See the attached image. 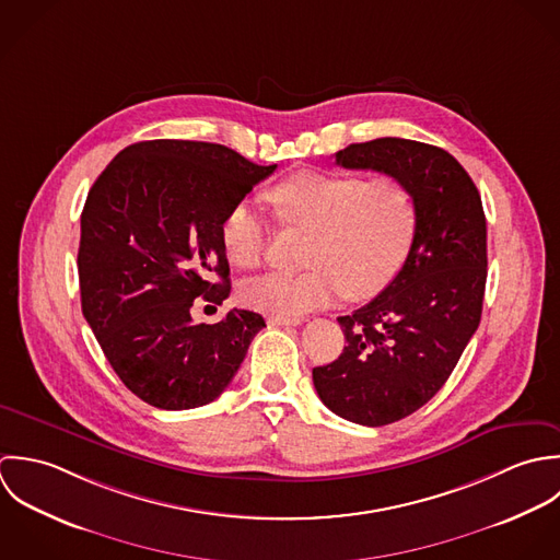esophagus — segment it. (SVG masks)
<instances>
[{
  "instance_id": "34e87169",
  "label": "esophagus",
  "mask_w": 560,
  "mask_h": 560,
  "mask_svg": "<svg viewBox=\"0 0 560 560\" xmlns=\"http://www.w3.org/2000/svg\"><path fill=\"white\" fill-rule=\"evenodd\" d=\"M301 323H303L301 318H283V316H270L268 318V325H272V327H296Z\"/></svg>"
}]
</instances>
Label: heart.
<instances>
[{
  "instance_id": "obj_1",
  "label": "heart",
  "mask_w": 560,
  "mask_h": 560,
  "mask_svg": "<svg viewBox=\"0 0 560 560\" xmlns=\"http://www.w3.org/2000/svg\"><path fill=\"white\" fill-rule=\"evenodd\" d=\"M277 219L310 231L294 275L268 272L242 288L244 305L283 318L327 307L341 294L361 301L378 294L402 268L411 248L418 203L411 186L392 173L363 179L341 171H299L266 190ZM268 229L250 203H233L221 221L224 255L237 268L261 264Z\"/></svg>"
}]
</instances>
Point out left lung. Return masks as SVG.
Masks as SVG:
<instances>
[{
  "label": "left lung",
  "instance_id": "8db88e82",
  "mask_svg": "<svg viewBox=\"0 0 560 560\" xmlns=\"http://www.w3.org/2000/svg\"><path fill=\"white\" fill-rule=\"evenodd\" d=\"M336 162L402 177L418 203L402 268L376 299L337 318L346 346L314 368V387L336 416L385 427L444 387L480 325L487 221L471 177L440 147L376 138L337 151Z\"/></svg>",
  "mask_w": 560,
  "mask_h": 560
}]
</instances>
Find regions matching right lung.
I'll return each instance as SVG.
<instances>
[{
    "instance_id": "1",
    "label": "right lung",
    "mask_w": 560,
    "mask_h": 560,
    "mask_svg": "<svg viewBox=\"0 0 560 560\" xmlns=\"http://www.w3.org/2000/svg\"><path fill=\"white\" fill-rule=\"evenodd\" d=\"M275 168L214 142L144 140L93 184L78 250L82 312L118 378L147 405L212 402L266 327L248 310L195 325L190 310L199 296L214 305L229 296L221 221Z\"/></svg>"
}]
</instances>
